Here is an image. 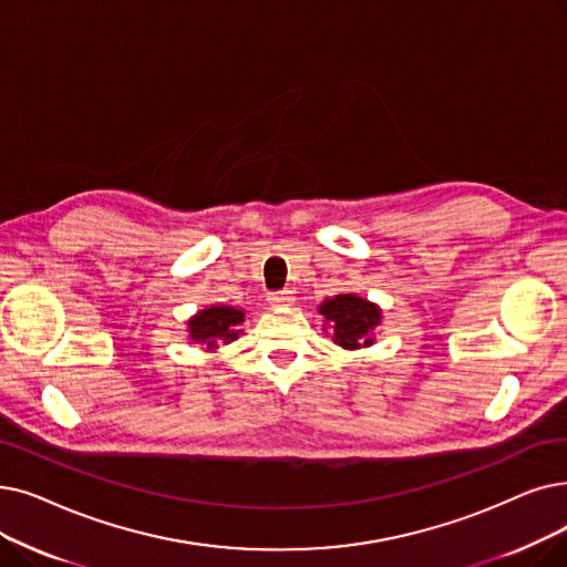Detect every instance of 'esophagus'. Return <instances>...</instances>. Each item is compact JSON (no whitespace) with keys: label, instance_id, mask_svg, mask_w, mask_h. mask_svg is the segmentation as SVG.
<instances>
[{"label":"esophagus","instance_id":"1","mask_svg":"<svg viewBox=\"0 0 567 567\" xmlns=\"http://www.w3.org/2000/svg\"><path fill=\"white\" fill-rule=\"evenodd\" d=\"M293 303V297H291V291H274V293H268V306L270 308H289Z\"/></svg>","mask_w":567,"mask_h":567}]
</instances>
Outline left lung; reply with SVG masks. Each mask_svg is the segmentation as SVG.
I'll return each mask as SVG.
<instances>
[{"label": "left lung", "instance_id": "obj_1", "mask_svg": "<svg viewBox=\"0 0 567 567\" xmlns=\"http://www.w3.org/2000/svg\"><path fill=\"white\" fill-rule=\"evenodd\" d=\"M319 315H324V322L333 331V340L344 350L371 348L375 342L373 331L382 319V310L357 293H338V297L327 299L319 306Z\"/></svg>", "mask_w": 567, "mask_h": 567}]
</instances>
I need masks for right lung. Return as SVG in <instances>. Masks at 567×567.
<instances>
[{
  "mask_svg": "<svg viewBox=\"0 0 567 567\" xmlns=\"http://www.w3.org/2000/svg\"><path fill=\"white\" fill-rule=\"evenodd\" d=\"M245 312L234 306H210L187 319L189 338L199 342L206 352H215L219 344H227L240 336Z\"/></svg>",
  "mask_w": 567,
  "mask_h": 567,
  "instance_id": "1",
  "label": "right lung"
}]
</instances>
